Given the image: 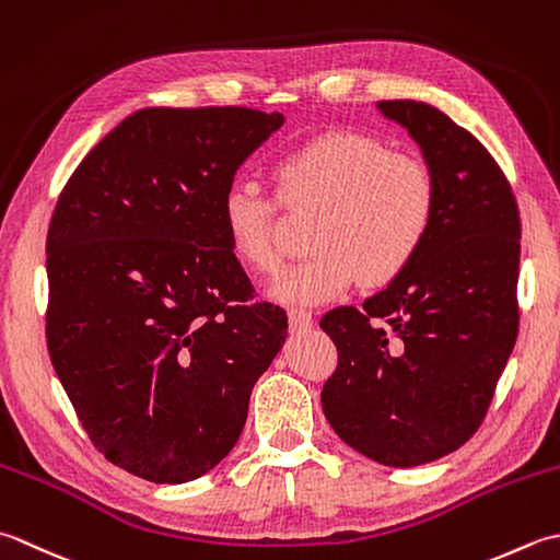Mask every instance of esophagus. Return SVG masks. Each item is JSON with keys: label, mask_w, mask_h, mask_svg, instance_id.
Masks as SVG:
<instances>
[{"label": "esophagus", "mask_w": 560, "mask_h": 560, "mask_svg": "<svg viewBox=\"0 0 560 560\" xmlns=\"http://www.w3.org/2000/svg\"><path fill=\"white\" fill-rule=\"evenodd\" d=\"M290 316V328L292 334H304V330H310L314 326V314L310 310H290L288 312Z\"/></svg>", "instance_id": "34e87169"}]
</instances>
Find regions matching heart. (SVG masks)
<instances>
[{"label":"heart","instance_id":"obj_1","mask_svg":"<svg viewBox=\"0 0 560 560\" xmlns=\"http://www.w3.org/2000/svg\"><path fill=\"white\" fill-rule=\"evenodd\" d=\"M284 208L316 210L314 246L280 276L272 294L288 304H318L350 290L384 288L423 250L438 217V184L425 162L392 152L358 130H326L276 162ZM276 196L254 178H236L222 198V222L234 256L260 276L282 264Z\"/></svg>","mask_w":560,"mask_h":560}]
</instances>
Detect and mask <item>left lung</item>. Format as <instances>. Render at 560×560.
Instances as JSON below:
<instances>
[{
  "mask_svg": "<svg viewBox=\"0 0 560 560\" xmlns=\"http://www.w3.org/2000/svg\"><path fill=\"white\" fill-rule=\"evenodd\" d=\"M438 184V217L401 278L322 326L338 364L322 392L336 435L408 469L459 450L483 423L515 348L520 210L493 156L423 101H380Z\"/></svg>",
  "mask_w": 560,
  "mask_h": 560,
  "instance_id": "obj_1",
  "label": "left lung"
}]
</instances>
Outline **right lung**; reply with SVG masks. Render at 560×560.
Returning <instances> with one entry per match:
<instances>
[{"mask_svg": "<svg viewBox=\"0 0 560 560\" xmlns=\"http://www.w3.org/2000/svg\"><path fill=\"white\" fill-rule=\"evenodd\" d=\"M242 106L142 108L91 150L48 230L52 368L94 447L152 483L208 474L288 336L222 222L246 156L282 125Z\"/></svg>", "mask_w": 560, "mask_h": 560, "instance_id": "right-lung-1", "label": "right lung"}]
</instances>
